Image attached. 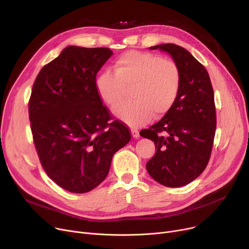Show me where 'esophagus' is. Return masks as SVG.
Segmentation results:
<instances>
[{
  "label": "esophagus",
  "instance_id": "1",
  "mask_svg": "<svg viewBox=\"0 0 249 249\" xmlns=\"http://www.w3.org/2000/svg\"><path fill=\"white\" fill-rule=\"evenodd\" d=\"M131 134H132V136L134 138H138L139 137V131H138V130H136V129L131 130Z\"/></svg>",
  "mask_w": 249,
  "mask_h": 249
}]
</instances>
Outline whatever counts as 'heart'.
Wrapping results in <instances>:
<instances>
[{
  "label": "heart",
  "mask_w": 249,
  "mask_h": 249,
  "mask_svg": "<svg viewBox=\"0 0 249 249\" xmlns=\"http://www.w3.org/2000/svg\"><path fill=\"white\" fill-rule=\"evenodd\" d=\"M114 71L106 70L96 78L101 100L111 108L119 105L125 88L132 87L130 101L114 110L115 115L131 127L147 123L154 114L161 117L173 107L178 95L181 73L173 59L143 51H127L114 63Z\"/></svg>",
  "instance_id": "obj_1"
}]
</instances>
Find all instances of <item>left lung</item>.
I'll return each mask as SVG.
<instances>
[{
	"mask_svg": "<svg viewBox=\"0 0 249 249\" xmlns=\"http://www.w3.org/2000/svg\"><path fill=\"white\" fill-rule=\"evenodd\" d=\"M158 48L178 63L180 88L171 110L140 135L155 144L146 163L149 176L165 187L178 188L197 178L210 160L216 130L214 90L204 65L187 49L172 43L150 47Z\"/></svg>",
	"mask_w": 249,
	"mask_h": 249,
	"instance_id": "8db88e82",
	"label": "left lung"
}]
</instances>
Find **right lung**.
<instances>
[{
  "instance_id": "add662e5",
  "label": "right lung",
  "mask_w": 249,
  "mask_h": 249,
  "mask_svg": "<svg viewBox=\"0 0 249 249\" xmlns=\"http://www.w3.org/2000/svg\"><path fill=\"white\" fill-rule=\"evenodd\" d=\"M113 54L106 47H65L41 69L29 100L39 160L62 189L83 194L106 178L116 151L131 139L96 89L98 71Z\"/></svg>"
}]
</instances>
